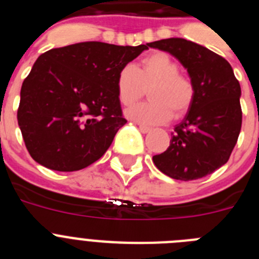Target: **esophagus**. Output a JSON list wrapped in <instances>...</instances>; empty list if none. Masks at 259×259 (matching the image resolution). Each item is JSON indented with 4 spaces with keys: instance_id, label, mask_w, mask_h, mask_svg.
Listing matches in <instances>:
<instances>
[{
    "instance_id": "esophagus-1",
    "label": "esophagus",
    "mask_w": 259,
    "mask_h": 259,
    "mask_svg": "<svg viewBox=\"0 0 259 259\" xmlns=\"http://www.w3.org/2000/svg\"><path fill=\"white\" fill-rule=\"evenodd\" d=\"M139 130H140L141 134H149V132L152 131V128L146 127V125H143V124H139Z\"/></svg>"
}]
</instances>
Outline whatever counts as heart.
I'll use <instances>...</instances> for the list:
<instances>
[{"label":"heart","instance_id":"heart-1","mask_svg":"<svg viewBox=\"0 0 259 259\" xmlns=\"http://www.w3.org/2000/svg\"><path fill=\"white\" fill-rule=\"evenodd\" d=\"M149 101L125 111L127 118L141 124H163L171 116L184 115L194 98L191 80L179 74V66L168 54L153 53L139 67L123 66L116 76V95L123 106H131L145 95Z\"/></svg>","mask_w":259,"mask_h":259}]
</instances>
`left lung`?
I'll return each mask as SVG.
<instances>
[{
    "label": "left lung",
    "instance_id": "1",
    "mask_svg": "<svg viewBox=\"0 0 259 259\" xmlns=\"http://www.w3.org/2000/svg\"><path fill=\"white\" fill-rule=\"evenodd\" d=\"M149 47L175 57L194 88L193 102L174 128L170 146L153 162L172 179H200L227 163L237 143L242 122L239 80L223 57L185 38H164Z\"/></svg>",
    "mask_w": 259,
    "mask_h": 259
}]
</instances>
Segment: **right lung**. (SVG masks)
I'll return each instance as SVG.
<instances>
[{"mask_svg": "<svg viewBox=\"0 0 259 259\" xmlns=\"http://www.w3.org/2000/svg\"><path fill=\"white\" fill-rule=\"evenodd\" d=\"M148 47L88 41L41 54L23 81L18 109L31 157L66 172L100 159L127 123L116 95L119 70Z\"/></svg>", "mask_w": 259, "mask_h": 259, "instance_id": "right-lung-1", "label": "right lung"}]
</instances>
